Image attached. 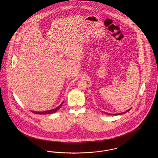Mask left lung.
<instances>
[{"mask_svg":"<svg viewBox=\"0 0 158 158\" xmlns=\"http://www.w3.org/2000/svg\"><path fill=\"white\" fill-rule=\"evenodd\" d=\"M130 110H130H126V112H122V113H120V114H108V115H122V114H124V113H126V112H127L128 111H129V110Z\"/></svg>","mask_w":158,"mask_h":158,"instance_id":"left-lung-1","label":"left lung"}]
</instances>
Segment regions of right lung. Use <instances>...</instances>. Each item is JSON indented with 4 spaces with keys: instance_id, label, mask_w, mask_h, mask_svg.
Segmentation results:
<instances>
[{
    "instance_id": "obj_1",
    "label": "right lung",
    "mask_w": 158,
    "mask_h": 158,
    "mask_svg": "<svg viewBox=\"0 0 158 158\" xmlns=\"http://www.w3.org/2000/svg\"><path fill=\"white\" fill-rule=\"evenodd\" d=\"M64 103V101L62 102V103L60 104V106H58L57 108H56L55 109L53 110H46V111H43V112H35V111H31L32 112H33L34 114H40V115H43V114H53L54 112H56V111H57L62 106V104Z\"/></svg>"
}]
</instances>
